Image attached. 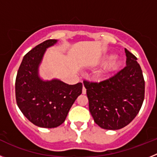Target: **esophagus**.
Here are the masks:
<instances>
[{"label": "esophagus", "mask_w": 157, "mask_h": 157, "mask_svg": "<svg viewBox=\"0 0 157 157\" xmlns=\"http://www.w3.org/2000/svg\"><path fill=\"white\" fill-rule=\"evenodd\" d=\"M82 94H86V88L84 87V86H83V87H82Z\"/></svg>", "instance_id": "1"}]
</instances>
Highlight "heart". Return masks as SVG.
Returning a JSON list of instances; mask_svg holds the SVG:
<instances>
[{"mask_svg": "<svg viewBox=\"0 0 157 157\" xmlns=\"http://www.w3.org/2000/svg\"><path fill=\"white\" fill-rule=\"evenodd\" d=\"M107 58H108V56H105L103 58V60L106 59ZM120 66H121V60L117 56L112 57L110 60L106 63L105 67H104L103 75H107L111 74L112 72H115L120 68Z\"/></svg>", "mask_w": 157, "mask_h": 157, "instance_id": "1", "label": "heart"}]
</instances>
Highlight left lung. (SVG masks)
<instances>
[{"instance_id": "8db88e82", "label": "left lung", "mask_w": 157, "mask_h": 157, "mask_svg": "<svg viewBox=\"0 0 157 157\" xmlns=\"http://www.w3.org/2000/svg\"><path fill=\"white\" fill-rule=\"evenodd\" d=\"M127 66L100 82L84 81L94 120L106 130L128 125L139 112L145 98V80L137 57L125 48Z\"/></svg>"}]
</instances>
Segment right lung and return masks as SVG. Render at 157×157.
Masks as SVG:
<instances>
[{
  "label": "right lung",
  "mask_w": 157,
  "mask_h": 157,
  "mask_svg": "<svg viewBox=\"0 0 157 157\" xmlns=\"http://www.w3.org/2000/svg\"><path fill=\"white\" fill-rule=\"evenodd\" d=\"M57 42L49 39L32 48L24 56L16 79L19 109L29 121L44 128L59 127L82 90V83L68 85L59 79L44 81L38 67L45 50Z\"/></svg>",
  "instance_id": "obj_1"
}]
</instances>
